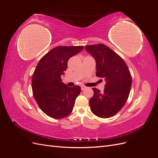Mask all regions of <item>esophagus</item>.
<instances>
[{
  "instance_id": "34e87169",
  "label": "esophagus",
  "mask_w": 158,
  "mask_h": 158,
  "mask_svg": "<svg viewBox=\"0 0 158 158\" xmlns=\"http://www.w3.org/2000/svg\"><path fill=\"white\" fill-rule=\"evenodd\" d=\"M85 88H86V87L84 86V85H81V89L82 90H84Z\"/></svg>"
}]
</instances>
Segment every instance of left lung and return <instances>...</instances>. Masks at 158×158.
<instances>
[{
	"label": "left lung",
	"instance_id": "left-lung-1",
	"mask_svg": "<svg viewBox=\"0 0 158 158\" xmlns=\"http://www.w3.org/2000/svg\"><path fill=\"white\" fill-rule=\"evenodd\" d=\"M85 48L96 62V76L106 81L103 92L92 88L91 111L99 117H111L127 101L132 84L130 71L121 57L107 46L99 44L85 46Z\"/></svg>",
	"mask_w": 158,
	"mask_h": 158
}]
</instances>
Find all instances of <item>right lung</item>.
<instances>
[{"label": "right lung", "mask_w": 158, "mask_h": 158, "mask_svg": "<svg viewBox=\"0 0 158 158\" xmlns=\"http://www.w3.org/2000/svg\"><path fill=\"white\" fill-rule=\"evenodd\" d=\"M84 46H58L49 51L38 63L32 76L34 99L43 112L60 119L73 111L75 100L80 93L79 85L69 87L62 82L61 76L67 69L70 57Z\"/></svg>", "instance_id": "add662e5"}]
</instances>
